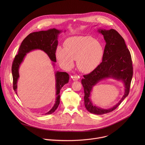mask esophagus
<instances>
[{
    "label": "esophagus",
    "instance_id": "34e87169",
    "mask_svg": "<svg viewBox=\"0 0 145 145\" xmlns=\"http://www.w3.org/2000/svg\"><path fill=\"white\" fill-rule=\"evenodd\" d=\"M79 78H80L79 76H78V75H77V74H74V75H73V76H72V79H73L74 81H77V80H78L79 79Z\"/></svg>",
    "mask_w": 145,
    "mask_h": 145
}]
</instances>
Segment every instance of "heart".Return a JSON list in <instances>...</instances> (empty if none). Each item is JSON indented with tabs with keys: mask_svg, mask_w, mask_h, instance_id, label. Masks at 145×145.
I'll use <instances>...</instances> for the list:
<instances>
[{
	"mask_svg": "<svg viewBox=\"0 0 145 145\" xmlns=\"http://www.w3.org/2000/svg\"><path fill=\"white\" fill-rule=\"evenodd\" d=\"M104 55L101 44L91 36H78L68 38L65 48L58 47L56 57L63 65L71 68L77 60L78 69L84 73L93 71L100 63Z\"/></svg>",
	"mask_w": 145,
	"mask_h": 145,
	"instance_id": "obj_1",
	"label": "heart"
}]
</instances>
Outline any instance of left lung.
Masks as SVG:
<instances>
[{
    "label": "left lung",
    "instance_id": "8db88e82",
    "mask_svg": "<svg viewBox=\"0 0 145 145\" xmlns=\"http://www.w3.org/2000/svg\"><path fill=\"white\" fill-rule=\"evenodd\" d=\"M104 37L106 46L101 63L90 73L84 75L81 80L84 91V105L91 113L102 115L115 110L129 95L133 74L131 56L125 40L114 29H99ZM113 78L121 80L125 85V93L121 100L113 108L103 109L92 105L89 97L93 87L101 79Z\"/></svg>",
    "mask_w": 145,
    "mask_h": 145
}]
</instances>
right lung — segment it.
<instances>
[{
  "mask_svg": "<svg viewBox=\"0 0 145 145\" xmlns=\"http://www.w3.org/2000/svg\"><path fill=\"white\" fill-rule=\"evenodd\" d=\"M61 31L56 29H52L46 31L33 32L29 34L22 41L20 45L18 54L15 56L12 65V74L13 78V89L17 95V81L19 77V68L24 60L26 53L35 50L39 49L45 52L50 59L54 63L56 62V52L58 45L57 37ZM54 65V63H53ZM56 99L52 108L45 115L53 113L59 104L60 90L65 84L68 83L69 76L67 72L57 71L55 74Z\"/></svg>",
  "mask_w": 145,
  "mask_h": 145,
  "instance_id": "add662e5",
  "label": "right lung"
}]
</instances>
